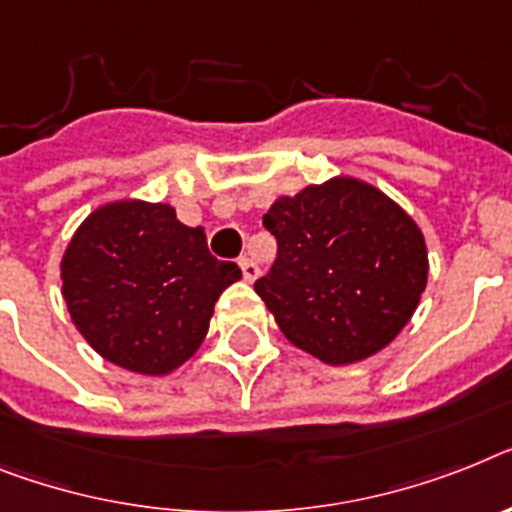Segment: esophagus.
I'll list each match as a JSON object with an SVG mask.
<instances>
[{
	"label": "esophagus",
	"instance_id": "obj_1",
	"mask_svg": "<svg viewBox=\"0 0 512 512\" xmlns=\"http://www.w3.org/2000/svg\"><path fill=\"white\" fill-rule=\"evenodd\" d=\"M239 268H242V276H244V281H255L257 276H260V265L255 263V260H252V257H239Z\"/></svg>",
	"mask_w": 512,
	"mask_h": 512
}]
</instances>
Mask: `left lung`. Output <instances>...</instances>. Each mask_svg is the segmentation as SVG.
<instances>
[{
    "label": "left lung",
    "mask_w": 512,
    "mask_h": 512,
    "mask_svg": "<svg viewBox=\"0 0 512 512\" xmlns=\"http://www.w3.org/2000/svg\"><path fill=\"white\" fill-rule=\"evenodd\" d=\"M278 257L255 291L296 349L325 364L382 351L419 307L429 260L422 229L354 176L278 197L263 216Z\"/></svg>",
    "instance_id": "8db88e82"
}]
</instances>
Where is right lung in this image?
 <instances>
[{"label":"right lung","mask_w":512,"mask_h":512,"mask_svg":"<svg viewBox=\"0 0 512 512\" xmlns=\"http://www.w3.org/2000/svg\"><path fill=\"white\" fill-rule=\"evenodd\" d=\"M59 268L80 336L106 362L150 377L169 375L200 349L218 296L242 278L236 263L210 255L200 226L145 200L93 210Z\"/></svg>","instance_id":"1"}]
</instances>
